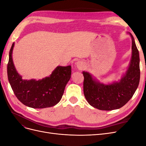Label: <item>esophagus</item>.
Returning a JSON list of instances; mask_svg holds the SVG:
<instances>
[{"label":"esophagus","mask_w":146,"mask_h":146,"mask_svg":"<svg viewBox=\"0 0 146 146\" xmlns=\"http://www.w3.org/2000/svg\"><path fill=\"white\" fill-rule=\"evenodd\" d=\"M76 66L77 67V68H78L79 69H83L84 68V63L82 62V61H77L76 63Z\"/></svg>","instance_id":"obj_1"}]
</instances>
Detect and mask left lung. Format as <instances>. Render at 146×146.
I'll list each match as a JSON object with an SVG mask.
<instances>
[{
	"instance_id": "obj_1",
	"label": "left lung",
	"mask_w": 146,
	"mask_h": 146,
	"mask_svg": "<svg viewBox=\"0 0 146 146\" xmlns=\"http://www.w3.org/2000/svg\"><path fill=\"white\" fill-rule=\"evenodd\" d=\"M132 39V56L126 74L119 82L104 85L96 82L91 75L83 72V92L88 102L100 110L119 109L125 105L133 97L140 79L139 56L135 39Z\"/></svg>"
}]
</instances>
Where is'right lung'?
<instances>
[{
	"instance_id": "add662e5",
	"label": "right lung",
	"mask_w": 146,
	"mask_h": 146,
	"mask_svg": "<svg viewBox=\"0 0 146 146\" xmlns=\"http://www.w3.org/2000/svg\"><path fill=\"white\" fill-rule=\"evenodd\" d=\"M13 43L7 65L8 80L15 96L21 102L33 108L51 107L58 104L70 78L71 66H58L50 77L40 80H25L17 72L12 60Z\"/></svg>"
}]
</instances>
